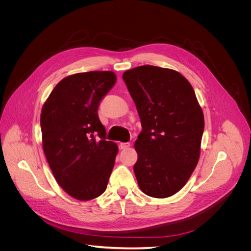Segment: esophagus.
Wrapping results in <instances>:
<instances>
[{
  "instance_id": "esophagus-1",
  "label": "esophagus",
  "mask_w": 251,
  "mask_h": 251,
  "mask_svg": "<svg viewBox=\"0 0 251 251\" xmlns=\"http://www.w3.org/2000/svg\"><path fill=\"white\" fill-rule=\"evenodd\" d=\"M130 146H131L130 142H121L120 143V149L121 150H126V149L130 148Z\"/></svg>"
}]
</instances>
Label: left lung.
I'll return each instance as SVG.
<instances>
[{"instance_id": "obj_1", "label": "left lung", "mask_w": 251, "mask_h": 251, "mask_svg": "<svg viewBox=\"0 0 251 251\" xmlns=\"http://www.w3.org/2000/svg\"><path fill=\"white\" fill-rule=\"evenodd\" d=\"M123 78L139 114L134 173L141 191L168 198L185 185L200 157L204 116L189 81L155 66L127 70Z\"/></svg>"}]
</instances>
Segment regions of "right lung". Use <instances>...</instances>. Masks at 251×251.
Returning a JSON list of instances; mask_svg holds the SVG:
<instances>
[{"label": "right lung", "instance_id": "1", "mask_svg": "<svg viewBox=\"0 0 251 251\" xmlns=\"http://www.w3.org/2000/svg\"><path fill=\"white\" fill-rule=\"evenodd\" d=\"M115 82L111 71L73 74L57 83L43 105L45 155L57 183L77 200L100 197L115 163L118 147L105 140L97 114L102 97Z\"/></svg>", "mask_w": 251, "mask_h": 251}]
</instances>
